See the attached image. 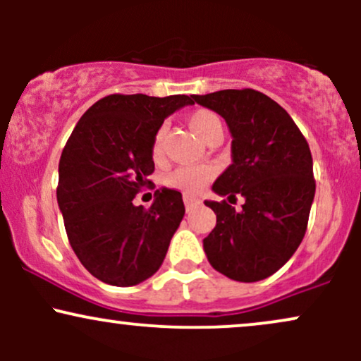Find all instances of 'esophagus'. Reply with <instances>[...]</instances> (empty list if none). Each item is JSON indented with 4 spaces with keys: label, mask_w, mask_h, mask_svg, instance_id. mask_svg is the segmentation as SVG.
I'll return each instance as SVG.
<instances>
[{
    "label": "esophagus",
    "mask_w": 361,
    "mask_h": 361,
    "mask_svg": "<svg viewBox=\"0 0 361 361\" xmlns=\"http://www.w3.org/2000/svg\"><path fill=\"white\" fill-rule=\"evenodd\" d=\"M183 202H185V207H186V212H190V210H192L195 205L200 204V202H198V198L190 197V195H185V197H183Z\"/></svg>",
    "instance_id": "1"
}]
</instances>
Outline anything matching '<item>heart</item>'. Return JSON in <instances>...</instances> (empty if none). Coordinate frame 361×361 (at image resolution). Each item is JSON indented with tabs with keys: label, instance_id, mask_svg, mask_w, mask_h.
Wrapping results in <instances>:
<instances>
[{
	"label": "heart",
	"instance_id": "1",
	"mask_svg": "<svg viewBox=\"0 0 361 361\" xmlns=\"http://www.w3.org/2000/svg\"><path fill=\"white\" fill-rule=\"evenodd\" d=\"M188 126L200 139L207 140L214 132L222 130L221 118L214 114V111L200 109L195 110L188 115ZM164 127H161L156 132L154 140H152V157L159 159L163 154V142H164ZM215 175V168L210 164H198V166H181L175 169L171 175L168 176L166 183L173 188L183 190L186 193H197L200 192L204 186L212 180Z\"/></svg>",
	"mask_w": 361,
	"mask_h": 361
}]
</instances>
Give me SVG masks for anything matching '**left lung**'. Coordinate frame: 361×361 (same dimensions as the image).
I'll return each mask as SVG.
<instances>
[{"mask_svg":"<svg viewBox=\"0 0 361 361\" xmlns=\"http://www.w3.org/2000/svg\"><path fill=\"white\" fill-rule=\"evenodd\" d=\"M217 111L233 135V164L215 180L217 195H243V210L205 200L217 215L204 239L207 259L235 281H259L292 258L307 229L316 193L312 156L292 117L256 90L193 94Z\"/></svg>","mask_w":361,"mask_h":361,"instance_id":"left-lung-1","label":"left lung"}]
</instances>
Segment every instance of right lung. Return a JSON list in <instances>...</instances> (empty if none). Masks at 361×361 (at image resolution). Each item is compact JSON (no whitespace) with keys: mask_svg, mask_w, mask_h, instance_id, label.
Instances as JSON below:
<instances>
[{"mask_svg":"<svg viewBox=\"0 0 361 361\" xmlns=\"http://www.w3.org/2000/svg\"><path fill=\"white\" fill-rule=\"evenodd\" d=\"M192 98L109 94L85 111L62 149L57 204L69 244L105 283L137 285L163 264L185 215L181 193L156 190L149 209L132 200L151 185L156 132Z\"/></svg>","mask_w":361,"mask_h":361,"instance_id":"add662e5","label":"right lung"}]
</instances>
